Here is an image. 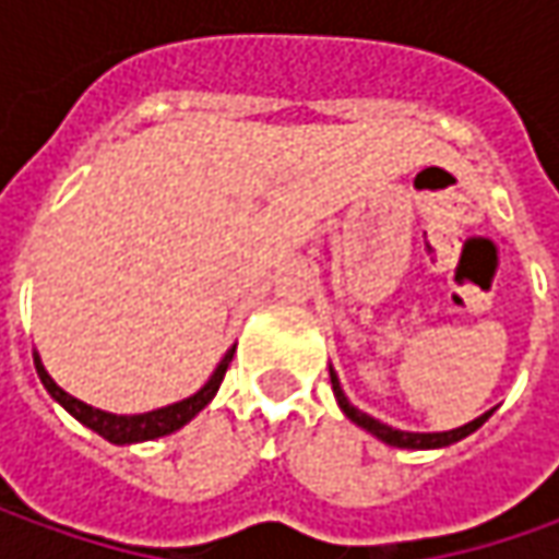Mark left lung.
<instances>
[{
    "label": "left lung",
    "mask_w": 559,
    "mask_h": 559,
    "mask_svg": "<svg viewBox=\"0 0 559 559\" xmlns=\"http://www.w3.org/2000/svg\"><path fill=\"white\" fill-rule=\"evenodd\" d=\"M330 382H333V395L338 401V407H342V414L352 419L355 426L360 429H367L370 436H376L379 441H385V444H392V448H411V451H432V448H448V444H454V441L466 439L469 432H476L479 426H483L485 419L495 414V407L491 411H485L483 417L469 419V423H463L457 429H448V432H404V429H395V426H389V423H379L370 414H364V411H357L355 404L348 401V395L342 392V382H338V376L330 367Z\"/></svg>",
    "instance_id": "left-lung-1"
}]
</instances>
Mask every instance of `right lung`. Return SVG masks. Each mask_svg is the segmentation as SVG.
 I'll return each mask as SVG.
<instances>
[{"mask_svg": "<svg viewBox=\"0 0 559 559\" xmlns=\"http://www.w3.org/2000/svg\"><path fill=\"white\" fill-rule=\"evenodd\" d=\"M233 352H236V345L226 352L224 360L217 364V370L211 373V379L204 382L195 395L183 397V401H177V404H167V407H158V411H148V414H108V411H98L93 404L68 395V392L55 382L52 376H49V370L43 367V360H39L36 352H33V364H36V373H39V382L46 385V392H49L71 417L80 419L86 429L98 432L102 439L111 441V444H136V441H152L162 439V436H170V432L183 429L186 423L195 417L199 411H204V407L211 404V397L217 395L221 382H224V373L226 367H229V360H233Z\"/></svg>", "mask_w": 559, "mask_h": 559, "instance_id": "1", "label": "right lung"}]
</instances>
